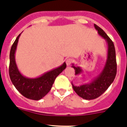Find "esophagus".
Returning <instances> with one entry per match:
<instances>
[{"mask_svg":"<svg viewBox=\"0 0 127 127\" xmlns=\"http://www.w3.org/2000/svg\"><path fill=\"white\" fill-rule=\"evenodd\" d=\"M72 62H73V60H72V59H71V58H67V60H66V64H67V65H71V64L72 63Z\"/></svg>","mask_w":127,"mask_h":127,"instance_id":"1","label":"esophagus"}]
</instances>
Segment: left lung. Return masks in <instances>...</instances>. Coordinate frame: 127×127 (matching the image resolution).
<instances>
[{
  "label": "left lung",
  "mask_w": 127,
  "mask_h": 127,
  "mask_svg": "<svg viewBox=\"0 0 127 127\" xmlns=\"http://www.w3.org/2000/svg\"><path fill=\"white\" fill-rule=\"evenodd\" d=\"M95 29L98 33L105 39L107 43V58L104 69L101 73L89 84L77 86L72 83L75 92L79 97L86 100H92L100 97L111 85L116 77L117 72V64L116 60V51L114 43L108 37L104 30L97 25L94 24ZM72 67L75 70V74H79L82 72V69L79 67H75L72 64Z\"/></svg>",
  "instance_id": "1"
}]
</instances>
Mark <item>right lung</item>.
Returning a JSON list of instances; mask_svg holds the SVG:
<instances>
[{
  "mask_svg": "<svg viewBox=\"0 0 127 127\" xmlns=\"http://www.w3.org/2000/svg\"><path fill=\"white\" fill-rule=\"evenodd\" d=\"M20 35L21 33L16 37L10 51L9 67L10 79L22 95L29 99L38 100L43 98L50 92L56 77L65 69L67 65L64 62L58 68L47 72L37 78H27L23 76L18 69L14 56Z\"/></svg>",
  "mask_w": 127,
  "mask_h": 127,
  "instance_id": "right-lung-1",
  "label": "right lung"
}]
</instances>
